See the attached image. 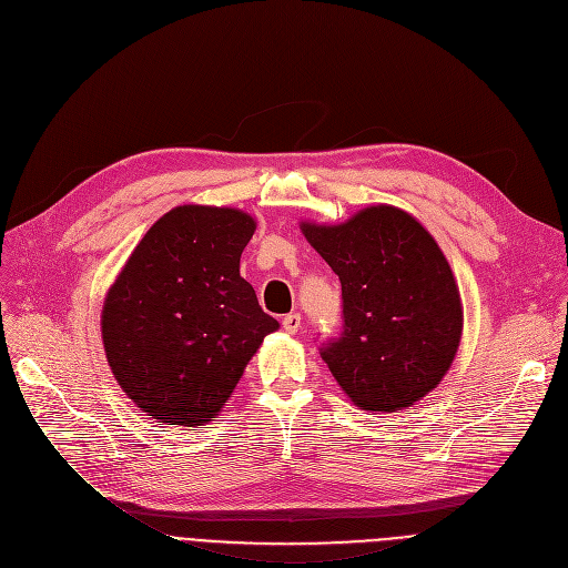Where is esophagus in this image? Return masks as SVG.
Here are the masks:
<instances>
[{
  "label": "esophagus",
  "instance_id": "34e87169",
  "mask_svg": "<svg viewBox=\"0 0 568 568\" xmlns=\"http://www.w3.org/2000/svg\"><path fill=\"white\" fill-rule=\"evenodd\" d=\"M283 329L287 332V334H296L302 329V315L300 313H290V315H285L283 317Z\"/></svg>",
  "mask_w": 568,
  "mask_h": 568
}]
</instances>
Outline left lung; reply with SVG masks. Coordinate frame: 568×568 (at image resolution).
Returning <instances> with one entry per match:
<instances>
[{
  "instance_id": "left-lung-1",
  "label": "left lung",
  "mask_w": 568,
  "mask_h": 568,
  "mask_svg": "<svg viewBox=\"0 0 568 568\" xmlns=\"http://www.w3.org/2000/svg\"><path fill=\"white\" fill-rule=\"evenodd\" d=\"M302 230L343 287L341 334L320 345L341 389L371 412L422 400L449 371L463 332L458 285L435 239L389 204Z\"/></svg>"
}]
</instances>
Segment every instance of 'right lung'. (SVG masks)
<instances>
[{
    "instance_id": "1",
    "label": "right lung",
    "mask_w": 568,
    "mask_h": 568,
    "mask_svg": "<svg viewBox=\"0 0 568 568\" xmlns=\"http://www.w3.org/2000/svg\"><path fill=\"white\" fill-rule=\"evenodd\" d=\"M253 232L239 209L176 206L149 227L108 292V364L161 424L214 419L264 336L278 329L239 276Z\"/></svg>"
}]
</instances>
